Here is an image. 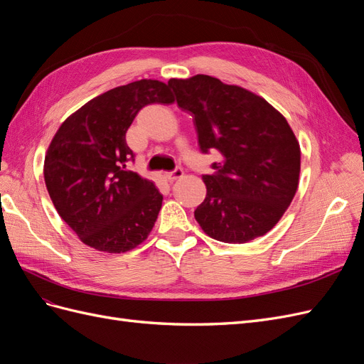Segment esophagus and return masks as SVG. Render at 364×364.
Instances as JSON below:
<instances>
[{
	"mask_svg": "<svg viewBox=\"0 0 364 364\" xmlns=\"http://www.w3.org/2000/svg\"><path fill=\"white\" fill-rule=\"evenodd\" d=\"M182 174H183L182 168H176L174 171H170V173L165 174V178H167V181H168V182H173V181H176V179L182 178Z\"/></svg>",
	"mask_w": 364,
	"mask_h": 364,
	"instance_id": "1",
	"label": "esophagus"
}]
</instances>
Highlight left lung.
Wrapping results in <instances>:
<instances>
[{
  "mask_svg": "<svg viewBox=\"0 0 364 364\" xmlns=\"http://www.w3.org/2000/svg\"><path fill=\"white\" fill-rule=\"evenodd\" d=\"M176 102L193 117L202 153L222 159L205 174V200L194 217L203 232L241 245L266 235L287 211L299 185L301 147L270 103L211 75L170 79Z\"/></svg>",
  "mask_w": 364,
  "mask_h": 364,
  "instance_id": "obj_1",
  "label": "left lung"
}]
</instances>
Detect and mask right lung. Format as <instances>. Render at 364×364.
<instances>
[{
	"label": "right lung",
	"instance_id": "right-lung-1",
	"mask_svg": "<svg viewBox=\"0 0 364 364\" xmlns=\"http://www.w3.org/2000/svg\"><path fill=\"white\" fill-rule=\"evenodd\" d=\"M170 86L142 79L114 87L63 121L51 139L43 178L54 208L85 245L121 253L144 241L162 194L135 171L126 132L147 105H171Z\"/></svg>",
	"mask_w": 364,
	"mask_h": 364
}]
</instances>
